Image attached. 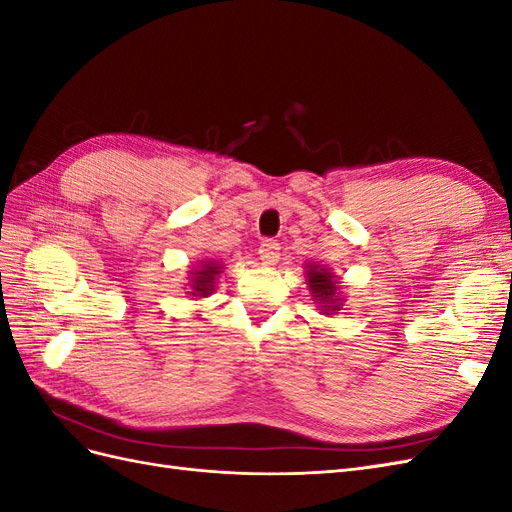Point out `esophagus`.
I'll return each mask as SVG.
<instances>
[{
    "instance_id": "34e87169",
    "label": "esophagus",
    "mask_w": 512,
    "mask_h": 512,
    "mask_svg": "<svg viewBox=\"0 0 512 512\" xmlns=\"http://www.w3.org/2000/svg\"><path fill=\"white\" fill-rule=\"evenodd\" d=\"M258 256L265 265H275V262L280 260V243L273 239H265L258 247Z\"/></svg>"
}]
</instances>
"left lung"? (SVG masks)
<instances>
[{
  "label": "left lung",
  "mask_w": 512,
  "mask_h": 512,
  "mask_svg": "<svg viewBox=\"0 0 512 512\" xmlns=\"http://www.w3.org/2000/svg\"><path fill=\"white\" fill-rule=\"evenodd\" d=\"M307 286L314 301L322 309V314H335L342 307V299L337 297V282L331 269L322 265H307Z\"/></svg>",
  "instance_id": "obj_1"
}]
</instances>
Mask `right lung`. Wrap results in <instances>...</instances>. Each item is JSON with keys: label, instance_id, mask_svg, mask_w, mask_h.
I'll return each instance as SVG.
<instances>
[{"label": "right lung", "instance_id": "1", "mask_svg": "<svg viewBox=\"0 0 512 512\" xmlns=\"http://www.w3.org/2000/svg\"><path fill=\"white\" fill-rule=\"evenodd\" d=\"M222 265L218 260H207L200 265L198 269L192 271L190 275V294L192 297H209L213 292V284H215V275L222 273L220 271Z\"/></svg>", "mask_w": 512, "mask_h": 512}]
</instances>
